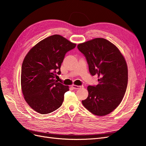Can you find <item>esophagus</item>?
I'll return each mask as SVG.
<instances>
[{"instance_id": "34e87169", "label": "esophagus", "mask_w": 146, "mask_h": 146, "mask_svg": "<svg viewBox=\"0 0 146 146\" xmlns=\"http://www.w3.org/2000/svg\"><path fill=\"white\" fill-rule=\"evenodd\" d=\"M81 86H77V85H72V88L74 90H78V89H80L81 88Z\"/></svg>"}]
</instances>
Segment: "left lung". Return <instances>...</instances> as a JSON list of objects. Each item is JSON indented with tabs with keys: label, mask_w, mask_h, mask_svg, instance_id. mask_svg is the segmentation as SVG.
I'll return each instance as SVG.
<instances>
[{
	"label": "left lung",
	"mask_w": 146,
	"mask_h": 146,
	"mask_svg": "<svg viewBox=\"0 0 146 146\" xmlns=\"http://www.w3.org/2000/svg\"><path fill=\"white\" fill-rule=\"evenodd\" d=\"M85 56L92 76L98 77V85L88 86V96L82 100L88 110L95 115L105 116L120 104L128 83L125 58L111 42L95 38L77 46Z\"/></svg>",
	"instance_id": "left-lung-1"
}]
</instances>
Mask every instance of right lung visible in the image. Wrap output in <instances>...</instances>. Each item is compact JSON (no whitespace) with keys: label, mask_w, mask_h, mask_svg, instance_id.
<instances>
[{"label":"right lung","mask_w":146,"mask_h":146,"mask_svg":"<svg viewBox=\"0 0 146 146\" xmlns=\"http://www.w3.org/2000/svg\"><path fill=\"white\" fill-rule=\"evenodd\" d=\"M76 44L59 35L39 42L25 56L22 65L21 88L25 101L35 111L47 114L61 107L68 86L57 82L66 53Z\"/></svg>","instance_id":"right-lung-1"}]
</instances>
